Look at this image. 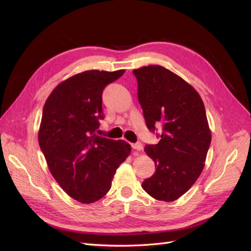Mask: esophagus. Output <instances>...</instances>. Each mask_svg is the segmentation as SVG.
Wrapping results in <instances>:
<instances>
[{"instance_id":"esophagus-1","label":"esophagus","mask_w":251,"mask_h":251,"mask_svg":"<svg viewBox=\"0 0 251 251\" xmlns=\"http://www.w3.org/2000/svg\"><path fill=\"white\" fill-rule=\"evenodd\" d=\"M131 147H132V149H134V150H136V151H142V149H143L142 143H140V142L134 143V145H131Z\"/></svg>"}]
</instances>
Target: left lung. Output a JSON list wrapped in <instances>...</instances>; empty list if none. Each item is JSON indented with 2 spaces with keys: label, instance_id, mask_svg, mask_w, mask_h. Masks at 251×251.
<instances>
[{
  "label": "left lung",
  "instance_id": "8db88e82",
  "mask_svg": "<svg viewBox=\"0 0 251 251\" xmlns=\"http://www.w3.org/2000/svg\"><path fill=\"white\" fill-rule=\"evenodd\" d=\"M132 72L148 128L163 127L157 145L145 147L155 173L141 186L153 199L174 201L190 190L205 166L211 131L204 102L192 85L162 66Z\"/></svg>",
  "mask_w": 251,
  "mask_h": 251
}]
</instances>
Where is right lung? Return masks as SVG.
Masks as SVG:
<instances>
[{
	"mask_svg": "<svg viewBox=\"0 0 251 251\" xmlns=\"http://www.w3.org/2000/svg\"><path fill=\"white\" fill-rule=\"evenodd\" d=\"M125 70H89L58 84L43 108L39 145L52 177L83 204L108 193L116 169L131 147L96 135L103 119L102 92Z\"/></svg>",
	"mask_w": 251,
	"mask_h": 251,
	"instance_id": "obj_1",
	"label": "right lung"
}]
</instances>
